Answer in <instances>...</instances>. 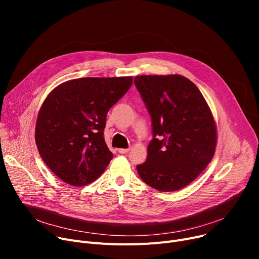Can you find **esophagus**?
<instances>
[{
    "mask_svg": "<svg viewBox=\"0 0 259 259\" xmlns=\"http://www.w3.org/2000/svg\"><path fill=\"white\" fill-rule=\"evenodd\" d=\"M129 151H130V149H129V148H128V149H124V148H120V149H118V152H119L120 154H127Z\"/></svg>",
    "mask_w": 259,
    "mask_h": 259,
    "instance_id": "1",
    "label": "esophagus"
}]
</instances>
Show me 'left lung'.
Instances as JSON below:
<instances>
[{
	"label": "left lung",
	"mask_w": 259,
	"mask_h": 259,
	"mask_svg": "<svg viewBox=\"0 0 259 259\" xmlns=\"http://www.w3.org/2000/svg\"><path fill=\"white\" fill-rule=\"evenodd\" d=\"M134 84L151 116L153 134L138 173L158 191H178L192 183L214 155L212 112L199 89L183 75H140Z\"/></svg>",
	"instance_id": "8db88e82"
}]
</instances>
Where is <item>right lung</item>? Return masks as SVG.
I'll list each match as a JSON object with an SVG mask.
<instances>
[{
  "label": "right lung",
  "instance_id": "right-lung-1",
  "mask_svg": "<svg viewBox=\"0 0 259 259\" xmlns=\"http://www.w3.org/2000/svg\"><path fill=\"white\" fill-rule=\"evenodd\" d=\"M131 85L132 76L81 77L48 94L37 115L35 144L60 180L81 187L102 175L113 157L104 139L107 113Z\"/></svg>",
  "mask_w": 259,
  "mask_h": 259
}]
</instances>
